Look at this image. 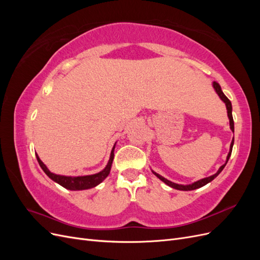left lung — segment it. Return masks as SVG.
Segmentation results:
<instances>
[{"label": "left lung", "mask_w": 260, "mask_h": 260, "mask_svg": "<svg viewBox=\"0 0 260 260\" xmlns=\"http://www.w3.org/2000/svg\"><path fill=\"white\" fill-rule=\"evenodd\" d=\"M212 85H214V88H215L216 92L218 93V95L220 96V99H221V100L224 102V103H225L226 111H228V117H229V119H230V128H231V130L234 132V121H233V117H232V105H231V102H230L229 99H228V98L224 95V93H223L222 90H221V86H220V84H219L218 82L215 81L214 83H212ZM233 143H234V140H232V142H231L230 152H229V154H228V156H226V161H225V164L222 165V166L219 168V170L216 172L215 175H212V176H210V177H208V178H204V179H202V180L196 181V182H194V183H192V184H190V185H181V184L174 183V182H171V181H169V180H167V179H165V178L161 177L160 175L156 174V172H154V175H155L157 178H159V179L162 181V182H165L167 185H169V186H171V187L176 188V190H180V191H192V190H195V188L202 187V186H204L205 184H207L208 182H210V181L214 180V179L220 174V172L222 171V169L224 168V166L226 165L228 160H229L230 156H231Z\"/></svg>", "instance_id": "8db88e82"}]
</instances>
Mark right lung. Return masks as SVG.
<instances>
[{
    "label": "right lung",
    "instance_id": "add662e5",
    "mask_svg": "<svg viewBox=\"0 0 260 260\" xmlns=\"http://www.w3.org/2000/svg\"><path fill=\"white\" fill-rule=\"evenodd\" d=\"M114 149H115V146L112 149L111 158H109V161L107 164V166L105 167V169L99 172V174L91 175V176L66 177V176L55 175V174H52V172L48 168H46V166L41 161V159L39 158L38 155H37V159H38L39 165H40V167L43 169L45 174L48 175L53 181H55V182L60 184L61 186H64L65 188H68V190H86V188H91V187L96 186L109 175V171H111V167H112L113 159H114Z\"/></svg>",
    "mask_w": 260,
    "mask_h": 260
}]
</instances>
